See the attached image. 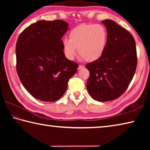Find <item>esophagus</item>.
I'll return each instance as SVG.
<instances>
[{"mask_svg":"<svg viewBox=\"0 0 150 150\" xmlns=\"http://www.w3.org/2000/svg\"><path fill=\"white\" fill-rule=\"evenodd\" d=\"M83 68H84V65H79L78 69H83Z\"/></svg>","mask_w":150,"mask_h":150,"instance_id":"esophagus-1","label":"esophagus"}]
</instances>
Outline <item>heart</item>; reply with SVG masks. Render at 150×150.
<instances>
[{
	"instance_id": "heart-1",
	"label": "heart",
	"mask_w": 150,
	"mask_h": 150,
	"mask_svg": "<svg viewBox=\"0 0 150 150\" xmlns=\"http://www.w3.org/2000/svg\"><path fill=\"white\" fill-rule=\"evenodd\" d=\"M108 44V32L100 24H83L69 32V40H62L63 52L69 59H74L77 50L86 62L99 59L105 53Z\"/></svg>"
}]
</instances>
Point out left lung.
<instances>
[{"mask_svg": "<svg viewBox=\"0 0 150 150\" xmlns=\"http://www.w3.org/2000/svg\"><path fill=\"white\" fill-rule=\"evenodd\" d=\"M108 32V44L99 59L88 63L90 75L87 88L93 99L106 102L118 98L126 91L137 67L134 37L115 21H102Z\"/></svg>", "mask_w": 150, "mask_h": 150, "instance_id": "obj_1", "label": "left lung"}]
</instances>
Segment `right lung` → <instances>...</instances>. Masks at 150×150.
<instances>
[{"label": "right lung", "mask_w": 150, "mask_h": 150, "mask_svg": "<svg viewBox=\"0 0 150 150\" xmlns=\"http://www.w3.org/2000/svg\"><path fill=\"white\" fill-rule=\"evenodd\" d=\"M68 26L61 20H40L27 27L18 38V75L28 92L40 100L59 99L77 72V63L63 52L62 38Z\"/></svg>", "instance_id": "obj_1"}]
</instances>
